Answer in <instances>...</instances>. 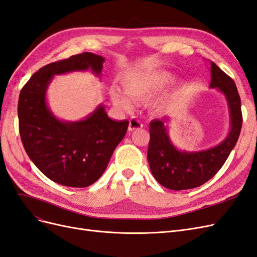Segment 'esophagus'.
Here are the masks:
<instances>
[{"mask_svg": "<svg viewBox=\"0 0 257 257\" xmlns=\"http://www.w3.org/2000/svg\"><path fill=\"white\" fill-rule=\"evenodd\" d=\"M143 123L139 121L138 119L135 118H132L130 120V124H128V130L130 131H134V130H139V128H143Z\"/></svg>", "mask_w": 257, "mask_h": 257, "instance_id": "1", "label": "esophagus"}]
</instances>
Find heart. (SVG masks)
Returning a JSON list of instances; mask_svg holds the SVG:
<instances>
[{"instance_id": "b5f03b06", "label": "heart", "mask_w": 257, "mask_h": 257, "mask_svg": "<svg viewBox=\"0 0 257 257\" xmlns=\"http://www.w3.org/2000/svg\"><path fill=\"white\" fill-rule=\"evenodd\" d=\"M173 79L172 75L167 72H139L132 73L123 80V88L125 94L134 100H144L159 92ZM115 105L122 109H130L131 103L128 98L118 90L111 93Z\"/></svg>"}]
</instances>
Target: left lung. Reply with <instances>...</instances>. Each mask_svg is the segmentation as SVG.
<instances>
[{"label":"left lung","mask_w":257,"mask_h":257,"mask_svg":"<svg viewBox=\"0 0 257 257\" xmlns=\"http://www.w3.org/2000/svg\"><path fill=\"white\" fill-rule=\"evenodd\" d=\"M210 65V88H216L227 99L230 113V131L220 145L210 149L197 152L179 151L168 137L164 124L167 118L152 120L149 127L148 162L155 180L169 190L194 189L210 180L224 165L240 135L242 112L236 84L213 62Z\"/></svg>","instance_id":"left-lung-1"}]
</instances>
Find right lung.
<instances>
[{
  "label": "right lung",
  "instance_id": "add662e5",
  "mask_svg": "<svg viewBox=\"0 0 257 257\" xmlns=\"http://www.w3.org/2000/svg\"><path fill=\"white\" fill-rule=\"evenodd\" d=\"M104 58L83 52L43 66L20 91L19 132L25 150L35 166L50 180L72 188H85L98 180L128 126L114 121L98 106L77 122L60 121L46 102L53 75L91 71L100 75Z\"/></svg>",
  "mask_w": 257,
  "mask_h": 257
}]
</instances>
